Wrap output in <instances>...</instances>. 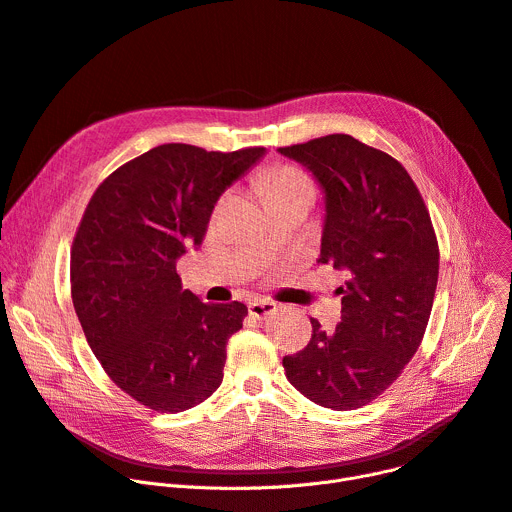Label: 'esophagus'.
Wrapping results in <instances>:
<instances>
[{
  "label": "esophagus",
  "instance_id": "esophagus-1",
  "mask_svg": "<svg viewBox=\"0 0 512 512\" xmlns=\"http://www.w3.org/2000/svg\"><path fill=\"white\" fill-rule=\"evenodd\" d=\"M248 310H250V314H252L254 318H264V316L273 314V312L277 310V304L270 302V299H252Z\"/></svg>",
  "mask_w": 512,
  "mask_h": 512
}]
</instances>
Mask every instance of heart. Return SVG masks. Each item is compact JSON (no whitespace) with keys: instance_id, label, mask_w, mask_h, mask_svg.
<instances>
[{"instance_id":"1","label":"heart","mask_w":512,"mask_h":512,"mask_svg":"<svg viewBox=\"0 0 512 512\" xmlns=\"http://www.w3.org/2000/svg\"><path fill=\"white\" fill-rule=\"evenodd\" d=\"M310 179L306 177L304 171H299L297 167L291 165H279L275 169H270L266 175V196H277L289 190L297 188H310Z\"/></svg>"}]
</instances>
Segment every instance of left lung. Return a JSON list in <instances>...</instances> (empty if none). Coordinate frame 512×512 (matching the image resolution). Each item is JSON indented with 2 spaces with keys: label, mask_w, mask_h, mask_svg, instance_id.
I'll return each mask as SVG.
<instances>
[{
  "label": "left lung",
  "mask_w": 512,
  "mask_h": 512,
  "mask_svg": "<svg viewBox=\"0 0 512 512\" xmlns=\"http://www.w3.org/2000/svg\"><path fill=\"white\" fill-rule=\"evenodd\" d=\"M324 194L322 264L345 270L333 333L285 355L287 380L316 405L357 409L393 384L424 339L438 283V242L405 167L349 134L279 148Z\"/></svg>",
  "instance_id": "1"
}]
</instances>
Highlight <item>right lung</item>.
I'll use <instances>...</instances> for the list:
<instances>
[{"instance_id": "right-lung-1", "label": "right lung", "mask_w": 512, "mask_h": 512, "mask_svg": "<svg viewBox=\"0 0 512 512\" xmlns=\"http://www.w3.org/2000/svg\"><path fill=\"white\" fill-rule=\"evenodd\" d=\"M264 153L161 144L115 169L84 210L70 256L74 310L109 378L150 409L186 411L223 380L225 345L248 308L204 304L175 264L200 248L221 194Z\"/></svg>"}]
</instances>
